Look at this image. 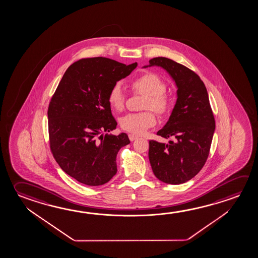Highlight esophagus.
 Here are the masks:
<instances>
[{
  "label": "esophagus",
  "instance_id": "esophagus-1",
  "mask_svg": "<svg viewBox=\"0 0 258 258\" xmlns=\"http://www.w3.org/2000/svg\"><path fill=\"white\" fill-rule=\"evenodd\" d=\"M128 139L131 141H134V140L138 139V136L133 135V134H128Z\"/></svg>",
  "mask_w": 258,
  "mask_h": 258
}]
</instances>
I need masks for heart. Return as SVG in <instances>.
Returning <instances> with one entry per match:
<instances>
[{
	"mask_svg": "<svg viewBox=\"0 0 258 258\" xmlns=\"http://www.w3.org/2000/svg\"><path fill=\"white\" fill-rule=\"evenodd\" d=\"M131 85L134 92L146 95L142 108L147 110L126 114L119 119V124L124 131L141 135L156 124V117L151 110L161 116L166 114L171 109L172 101L165 92V82L154 73H144L131 81ZM107 98L111 108L118 111L123 110L126 98L119 84L110 87Z\"/></svg>",
	"mask_w": 258,
	"mask_h": 258,
	"instance_id": "1",
	"label": "heart"
}]
</instances>
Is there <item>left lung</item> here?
Returning a JSON list of instances; mask_svg holds the SVG:
<instances>
[{
  "mask_svg": "<svg viewBox=\"0 0 258 258\" xmlns=\"http://www.w3.org/2000/svg\"><path fill=\"white\" fill-rule=\"evenodd\" d=\"M152 66L165 69L177 85V101L169 120L156 133L176 140L168 144L150 140L149 162L157 179L180 184L195 177L205 165L215 131V118L207 89L196 73L162 56L149 60V67Z\"/></svg>",
  "mask_w": 258,
  "mask_h": 258,
  "instance_id": "left-lung-1",
  "label": "left lung"
}]
</instances>
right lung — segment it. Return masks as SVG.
<instances>
[{
  "label": "right lung",
  "mask_w": 258,
  "mask_h": 258,
  "mask_svg": "<svg viewBox=\"0 0 258 258\" xmlns=\"http://www.w3.org/2000/svg\"><path fill=\"white\" fill-rule=\"evenodd\" d=\"M137 66L102 56L82 58L68 68L51 98V153L63 172L81 183L102 185L117 173V154L131 141L126 133L103 136L117 126L107 96Z\"/></svg>",
  "instance_id": "right-lung-1"
}]
</instances>
